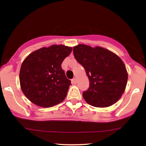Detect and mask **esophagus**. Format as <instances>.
I'll return each mask as SVG.
<instances>
[{"label": "esophagus", "instance_id": "esophagus-1", "mask_svg": "<svg viewBox=\"0 0 146 146\" xmlns=\"http://www.w3.org/2000/svg\"><path fill=\"white\" fill-rule=\"evenodd\" d=\"M72 82L73 84H76L77 83V78H74L72 80Z\"/></svg>", "mask_w": 146, "mask_h": 146}]
</instances>
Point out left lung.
Wrapping results in <instances>:
<instances>
[{
	"label": "left lung",
	"instance_id": "left-lung-1",
	"mask_svg": "<svg viewBox=\"0 0 146 146\" xmlns=\"http://www.w3.org/2000/svg\"><path fill=\"white\" fill-rule=\"evenodd\" d=\"M73 54L89 80V87L82 93L85 101L100 108L116 103L128 81L126 68L119 57L106 48L85 44L74 46Z\"/></svg>",
	"mask_w": 146,
	"mask_h": 146
}]
</instances>
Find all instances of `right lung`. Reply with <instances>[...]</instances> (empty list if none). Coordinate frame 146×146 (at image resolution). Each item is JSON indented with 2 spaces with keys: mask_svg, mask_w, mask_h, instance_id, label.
I'll list each match as a JSON object with an SVG mask.
<instances>
[{
  "mask_svg": "<svg viewBox=\"0 0 146 146\" xmlns=\"http://www.w3.org/2000/svg\"><path fill=\"white\" fill-rule=\"evenodd\" d=\"M71 51L69 46L52 45L33 52L23 61L20 83L22 91L32 103L48 108L64 100L71 83L61 64Z\"/></svg>",
  "mask_w": 146,
  "mask_h": 146,
  "instance_id": "obj_1",
  "label": "right lung"
}]
</instances>
